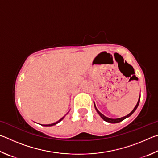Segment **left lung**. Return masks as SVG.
<instances>
[{"mask_svg":"<svg viewBox=\"0 0 158 158\" xmlns=\"http://www.w3.org/2000/svg\"><path fill=\"white\" fill-rule=\"evenodd\" d=\"M139 102H140V96H139V100H138V102H137V105H136V106H135V108L133 109V110H132V111H131L129 114H127V116H124V117L118 118H110L106 117L105 116H104V115H103L102 114L100 113V112L98 111V109H97V107H96L95 102H94V106H95V109L96 111L98 112V114L99 115H100V117L104 120V121H105L106 122H108V123H117L121 122L122 121H123L124 119L127 118H128V117H130V116H131V115H132V114L134 113V112H135V111H136V109H137V108L138 107V106H139Z\"/></svg>","mask_w":158,"mask_h":158,"instance_id":"1","label":"left lung"}]
</instances>
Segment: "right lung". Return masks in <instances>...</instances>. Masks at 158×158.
Segmentation results:
<instances>
[{"mask_svg":"<svg viewBox=\"0 0 158 158\" xmlns=\"http://www.w3.org/2000/svg\"><path fill=\"white\" fill-rule=\"evenodd\" d=\"M64 117H65V116H64L62 118H60L59 121H58L57 122H56V123H52V124H48V125H43V126H53V125H56L57 123H58L59 122H60L61 121H62V120L64 118Z\"/></svg>","mask_w":158,"mask_h":158,"instance_id":"obj_1","label":"right lung"}]
</instances>
